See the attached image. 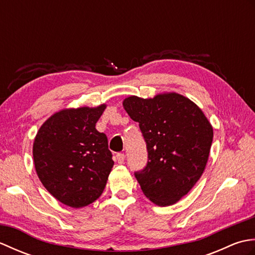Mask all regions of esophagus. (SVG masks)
Instances as JSON below:
<instances>
[{
	"label": "esophagus",
	"mask_w": 255,
	"mask_h": 255,
	"mask_svg": "<svg viewBox=\"0 0 255 255\" xmlns=\"http://www.w3.org/2000/svg\"><path fill=\"white\" fill-rule=\"evenodd\" d=\"M116 161L119 164H124L125 162V154L124 153H117L116 154Z\"/></svg>",
	"instance_id": "esophagus-1"
}]
</instances>
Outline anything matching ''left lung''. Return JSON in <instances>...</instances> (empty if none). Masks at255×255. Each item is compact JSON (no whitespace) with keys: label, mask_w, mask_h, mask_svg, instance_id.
<instances>
[{"label":"left lung","mask_w":255,"mask_h":255,"mask_svg":"<svg viewBox=\"0 0 255 255\" xmlns=\"http://www.w3.org/2000/svg\"><path fill=\"white\" fill-rule=\"evenodd\" d=\"M147 142L148 164L136 178L144 196L165 207L177 203L203 175L214 130L204 112L186 96L162 92L123 101Z\"/></svg>","instance_id":"8db88e82"}]
</instances>
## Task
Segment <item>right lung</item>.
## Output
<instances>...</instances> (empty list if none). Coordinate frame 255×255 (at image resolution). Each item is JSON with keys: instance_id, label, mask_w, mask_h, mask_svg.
I'll list each match as a JSON object with an SVG mask.
<instances>
[{"instance_id": "obj_1", "label": "right lung", "mask_w": 255, "mask_h": 255, "mask_svg": "<svg viewBox=\"0 0 255 255\" xmlns=\"http://www.w3.org/2000/svg\"><path fill=\"white\" fill-rule=\"evenodd\" d=\"M106 107L62 108L36 133L32 156L37 175L47 191L69 207L95 202L112 172L107 138L95 128Z\"/></svg>"}]
</instances>
